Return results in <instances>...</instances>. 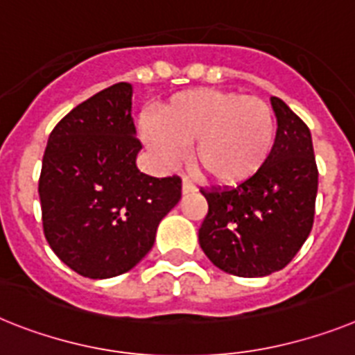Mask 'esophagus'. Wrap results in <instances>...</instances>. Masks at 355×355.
Instances as JSON below:
<instances>
[{
  "label": "esophagus",
  "instance_id": "34e87169",
  "mask_svg": "<svg viewBox=\"0 0 355 355\" xmlns=\"http://www.w3.org/2000/svg\"><path fill=\"white\" fill-rule=\"evenodd\" d=\"M196 191L195 184L191 182V180H187V178H184L182 180V195H191V193Z\"/></svg>",
  "mask_w": 355,
  "mask_h": 355
}]
</instances>
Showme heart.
I'll list each match as a JSON object with an SVG mask.
<instances>
[{
	"label": "heart",
	"mask_w": 355,
	"mask_h": 355,
	"mask_svg": "<svg viewBox=\"0 0 355 355\" xmlns=\"http://www.w3.org/2000/svg\"><path fill=\"white\" fill-rule=\"evenodd\" d=\"M139 132L164 169L177 168L193 144V160L220 186H238L260 173L276 141V117L260 97L191 88L169 97L159 117L144 113Z\"/></svg>",
	"instance_id": "1"
}]
</instances>
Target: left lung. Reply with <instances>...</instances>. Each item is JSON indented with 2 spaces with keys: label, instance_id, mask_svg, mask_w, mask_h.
Returning a JSON list of instances; mask_svg holds the SVG:
<instances>
[{
  "label": "left lung",
  "instance_id": "1",
  "mask_svg": "<svg viewBox=\"0 0 355 355\" xmlns=\"http://www.w3.org/2000/svg\"><path fill=\"white\" fill-rule=\"evenodd\" d=\"M272 153L234 189L202 191L209 211L198 231L202 251L223 272L261 278L282 270L311 234L318 168L311 130L278 97Z\"/></svg>",
  "mask_w": 355,
  "mask_h": 355
}]
</instances>
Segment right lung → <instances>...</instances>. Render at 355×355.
I'll list each match as a JSON object with an SVG mask.
<instances>
[{
    "label": "right lung",
    "instance_id": "right-lung-1",
    "mask_svg": "<svg viewBox=\"0 0 355 355\" xmlns=\"http://www.w3.org/2000/svg\"><path fill=\"white\" fill-rule=\"evenodd\" d=\"M133 86L117 83L71 110L43 155L40 200L46 242L85 278L128 272L151 251L160 220L178 204V177L137 168L142 144L132 117Z\"/></svg>",
    "mask_w": 355,
    "mask_h": 355
}]
</instances>
